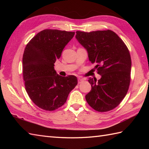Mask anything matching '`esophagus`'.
Returning a JSON list of instances; mask_svg holds the SVG:
<instances>
[{"instance_id":"obj_1","label":"esophagus","mask_w":149,"mask_h":149,"mask_svg":"<svg viewBox=\"0 0 149 149\" xmlns=\"http://www.w3.org/2000/svg\"><path fill=\"white\" fill-rule=\"evenodd\" d=\"M83 79H81V78H78V83L79 84H81L82 82H83Z\"/></svg>"}]
</instances>
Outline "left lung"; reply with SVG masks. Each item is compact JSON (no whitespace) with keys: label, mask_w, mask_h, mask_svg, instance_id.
<instances>
[{"label":"left lung","mask_w":149,"mask_h":149,"mask_svg":"<svg viewBox=\"0 0 149 149\" xmlns=\"http://www.w3.org/2000/svg\"><path fill=\"white\" fill-rule=\"evenodd\" d=\"M75 38L95 63L101 78H90L91 90L85 98L95 110L106 112L118 106L127 93L131 81V59L127 46L111 30L77 31Z\"/></svg>","instance_id":"left-lung-1"}]
</instances>
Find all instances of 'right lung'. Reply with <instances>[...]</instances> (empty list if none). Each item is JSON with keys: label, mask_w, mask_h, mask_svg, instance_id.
Segmentation results:
<instances>
[{"label": "right lung", "mask_w": 149, "mask_h": 149, "mask_svg": "<svg viewBox=\"0 0 149 149\" xmlns=\"http://www.w3.org/2000/svg\"><path fill=\"white\" fill-rule=\"evenodd\" d=\"M74 34L75 32L45 29L27 44L22 58L25 87L30 99L41 109L52 111L61 107L77 84L76 77H62L54 67Z\"/></svg>", "instance_id": "add662e5"}]
</instances>
